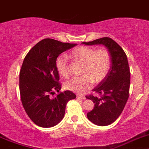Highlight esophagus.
Masks as SVG:
<instances>
[{"mask_svg":"<svg viewBox=\"0 0 149 149\" xmlns=\"http://www.w3.org/2000/svg\"><path fill=\"white\" fill-rule=\"evenodd\" d=\"M76 97L79 98V99H81V100H85V96H83V95H76Z\"/></svg>","mask_w":149,"mask_h":149,"instance_id":"34e87169","label":"esophagus"}]
</instances>
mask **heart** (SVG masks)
<instances>
[{
	"mask_svg": "<svg viewBox=\"0 0 149 149\" xmlns=\"http://www.w3.org/2000/svg\"><path fill=\"white\" fill-rule=\"evenodd\" d=\"M73 61L83 64L80 77H73L65 83V88L75 93H84L93 83L99 84L105 79L111 65V56L105 48L95 49L89 47H78L69 54ZM56 68L62 78L69 77V65L65 56H59L56 59Z\"/></svg>",
	"mask_w": 149,
	"mask_h": 149,
	"instance_id": "1",
	"label": "heart"
}]
</instances>
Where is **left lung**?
<instances>
[{
  "label": "left lung",
  "instance_id": "8db88e82",
  "mask_svg": "<svg viewBox=\"0 0 149 149\" xmlns=\"http://www.w3.org/2000/svg\"><path fill=\"white\" fill-rule=\"evenodd\" d=\"M82 44L102 45L111 53L109 72L105 79L93 90L100 96L93 94L86 96L95 104L93 109L87 113L88 120L95 125L105 126L120 116L129 96L130 69L127 56L123 48L108 37Z\"/></svg>",
  "mask_w": 149,
  "mask_h": 149
}]
</instances>
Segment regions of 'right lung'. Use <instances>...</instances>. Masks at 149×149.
<instances>
[{
	"label": "right lung",
	"mask_w": 149,
	"mask_h": 149,
	"mask_svg": "<svg viewBox=\"0 0 149 149\" xmlns=\"http://www.w3.org/2000/svg\"><path fill=\"white\" fill-rule=\"evenodd\" d=\"M76 44L45 38L37 43L25 56L20 70L19 89L23 107L30 120L43 128H50L61 122L66 104L76 97L70 91L59 92L61 85L56 68V58Z\"/></svg>",
	"instance_id": "add662e5"
}]
</instances>
